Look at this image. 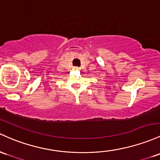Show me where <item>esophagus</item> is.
<instances>
[{"label": "esophagus", "mask_w": 160, "mask_h": 160, "mask_svg": "<svg viewBox=\"0 0 160 160\" xmlns=\"http://www.w3.org/2000/svg\"><path fill=\"white\" fill-rule=\"evenodd\" d=\"M73 70H75V71H80V68H78V67H74Z\"/></svg>", "instance_id": "esophagus-1"}]
</instances>
